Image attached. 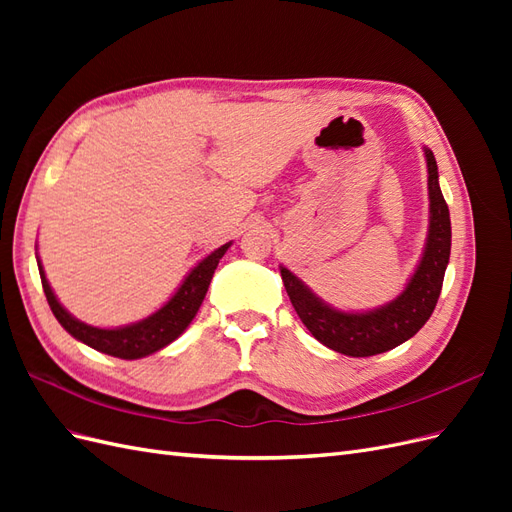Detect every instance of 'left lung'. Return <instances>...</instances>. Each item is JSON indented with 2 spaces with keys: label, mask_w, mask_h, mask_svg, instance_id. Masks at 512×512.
Wrapping results in <instances>:
<instances>
[{
  "label": "left lung",
  "mask_w": 512,
  "mask_h": 512,
  "mask_svg": "<svg viewBox=\"0 0 512 512\" xmlns=\"http://www.w3.org/2000/svg\"><path fill=\"white\" fill-rule=\"evenodd\" d=\"M429 185V235L421 262L406 290L391 303L363 314L339 312L318 299L297 275L282 267V280L294 312L320 344L346 356H374L408 342L436 309L451 256V213L438 183V164L425 149Z\"/></svg>",
  "instance_id": "1"
}]
</instances>
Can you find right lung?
<instances>
[{
	"label": "right lung",
	"instance_id": "right-lung-1",
	"mask_svg": "<svg viewBox=\"0 0 512 512\" xmlns=\"http://www.w3.org/2000/svg\"><path fill=\"white\" fill-rule=\"evenodd\" d=\"M230 243L218 247V250L211 252L207 258H203L198 265L188 273L179 290L170 297V301L160 307L156 314L149 318L128 324V327H117V329H98L76 320L72 314H68L61 303L57 301L55 292L49 286V280L42 271V265L38 260L40 269V280L46 294V301L51 305V312L59 320L61 327H64L72 337L79 339V342L91 346L98 352L117 356V359H143L147 354H153L168 346L170 342L188 329V324L196 316L200 303H203L205 294L209 290L211 277L218 269L220 258L226 254Z\"/></svg>",
	"mask_w": 512,
	"mask_h": 512
}]
</instances>
